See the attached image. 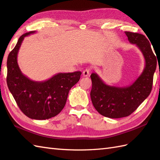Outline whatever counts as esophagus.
Instances as JSON below:
<instances>
[{
	"label": "esophagus",
	"instance_id": "34e87169",
	"mask_svg": "<svg viewBox=\"0 0 160 160\" xmlns=\"http://www.w3.org/2000/svg\"><path fill=\"white\" fill-rule=\"evenodd\" d=\"M90 69H86L83 71V77H88L89 75Z\"/></svg>",
	"mask_w": 160,
	"mask_h": 160
}]
</instances>
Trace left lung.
<instances>
[{"label":"left lung","mask_w":160,"mask_h":160,"mask_svg":"<svg viewBox=\"0 0 160 160\" xmlns=\"http://www.w3.org/2000/svg\"><path fill=\"white\" fill-rule=\"evenodd\" d=\"M125 33L129 42L136 45L143 55L146 64L142 74L133 84L125 87L108 85L97 73L91 75L92 103L101 115L109 118L127 117L137 109L151 93L157 66V56L153 54L147 38L139 33Z\"/></svg>","instance_id":"left-lung-1"}]
</instances>
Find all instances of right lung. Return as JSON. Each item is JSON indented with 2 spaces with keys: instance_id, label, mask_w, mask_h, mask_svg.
Instances as JSON below:
<instances>
[{
  "instance_id": "add662e5",
  "label": "right lung",
  "mask_w": 160,
  "mask_h": 160,
  "mask_svg": "<svg viewBox=\"0 0 160 160\" xmlns=\"http://www.w3.org/2000/svg\"><path fill=\"white\" fill-rule=\"evenodd\" d=\"M19 37L7 59V83L17 105L28 118L42 120L55 117L65 107L69 90L80 79L81 71L59 72L45 81H35L24 75L17 62V55L25 37Z\"/></svg>"
}]
</instances>
